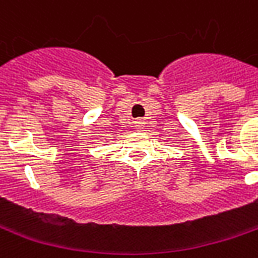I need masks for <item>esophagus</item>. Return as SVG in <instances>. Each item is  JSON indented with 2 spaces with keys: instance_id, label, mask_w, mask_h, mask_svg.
<instances>
[{
  "instance_id": "34e87169",
  "label": "esophagus",
  "mask_w": 258,
  "mask_h": 258,
  "mask_svg": "<svg viewBox=\"0 0 258 258\" xmlns=\"http://www.w3.org/2000/svg\"><path fill=\"white\" fill-rule=\"evenodd\" d=\"M134 124H135V127H141V125L144 124V120H142V118H137V120L134 121Z\"/></svg>"
}]
</instances>
